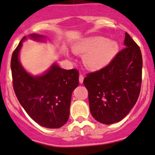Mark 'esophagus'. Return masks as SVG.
<instances>
[{
	"label": "esophagus",
	"instance_id": "34e87169",
	"mask_svg": "<svg viewBox=\"0 0 155 155\" xmlns=\"http://www.w3.org/2000/svg\"><path fill=\"white\" fill-rule=\"evenodd\" d=\"M83 79H84V77H83V75H82V74H80V76H79V82L81 83H83Z\"/></svg>",
	"mask_w": 155,
	"mask_h": 155
}]
</instances>
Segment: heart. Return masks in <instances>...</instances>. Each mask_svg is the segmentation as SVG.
Here are the masks:
<instances>
[{
	"label": "heart",
	"mask_w": 155,
	"mask_h": 155,
	"mask_svg": "<svg viewBox=\"0 0 155 155\" xmlns=\"http://www.w3.org/2000/svg\"><path fill=\"white\" fill-rule=\"evenodd\" d=\"M117 43L102 36L85 39L73 48L77 54H84L83 63L88 69L99 70L106 67L118 52Z\"/></svg>",
	"instance_id": "1"
}]
</instances>
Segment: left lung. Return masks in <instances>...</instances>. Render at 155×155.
Here are the masks:
<instances>
[{
  "label": "left lung",
  "mask_w": 155,
  "mask_h": 155,
  "mask_svg": "<svg viewBox=\"0 0 155 155\" xmlns=\"http://www.w3.org/2000/svg\"><path fill=\"white\" fill-rule=\"evenodd\" d=\"M125 48L104 68L88 73L83 84L88 92L91 115L99 122H119L135 105L142 82L141 51L128 33Z\"/></svg>",
  "instance_id": "left-lung-1"
}]
</instances>
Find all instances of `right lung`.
Returning a JSON list of instances; mask_svg holds the SVG:
<instances>
[{"label": "right lung", "instance_id": "obj_1", "mask_svg": "<svg viewBox=\"0 0 155 155\" xmlns=\"http://www.w3.org/2000/svg\"><path fill=\"white\" fill-rule=\"evenodd\" d=\"M30 36L38 40L42 37L36 34ZM25 38L21 39L12 55L14 91L20 105L34 121L46 128H59L69 119L71 96L79 84V72L76 69L67 70L54 64L44 75H30L18 58Z\"/></svg>", "mask_w": 155, "mask_h": 155}]
</instances>
